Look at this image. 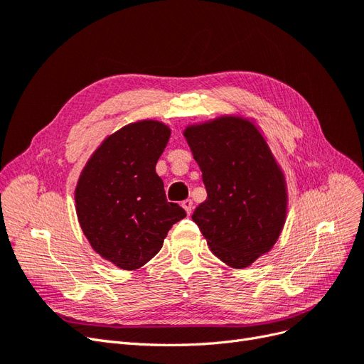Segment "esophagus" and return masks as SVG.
<instances>
[{
	"label": "esophagus",
	"mask_w": 364,
	"mask_h": 364,
	"mask_svg": "<svg viewBox=\"0 0 364 364\" xmlns=\"http://www.w3.org/2000/svg\"><path fill=\"white\" fill-rule=\"evenodd\" d=\"M182 208L185 209V211H186V214H191V211H193V200L191 199H186V200H183L182 202Z\"/></svg>",
	"instance_id": "1"
}]
</instances>
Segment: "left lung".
Returning a JSON list of instances; mask_svg holds the SVG:
<instances>
[{"label":"left lung","mask_w":364,"mask_h":364,"mask_svg":"<svg viewBox=\"0 0 364 364\" xmlns=\"http://www.w3.org/2000/svg\"><path fill=\"white\" fill-rule=\"evenodd\" d=\"M183 136L208 194L194 223L217 258L245 269L273 247L282 230L287 191L279 165L259 130L240 117L190 126Z\"/></svg>","instance_id":"left-lung-1"}]
</instances>
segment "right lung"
I'll use <instances>...</instances> for the list:
<instances>
[{"mask_svg": "<svg viewBox=\"0 0 364 364\" xmlns=\"http://www.w3.org/2000/svg\"><path fill=\"white\" fill-rule=\"evenodd\" d=\"M170 139L159 121L132 123L107 136L75 186L79 223L92 249L123 270L144 266L186 213L167 202L156 162Z\"/></svg>", "mask_w": 364, "mask_h": 364, "instance_id": "right-lung-1", "label": "right lung"}]
</instances>
